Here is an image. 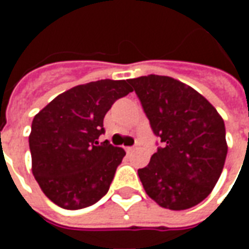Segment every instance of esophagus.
Instances as JSON below:
<instances>
[{"label": "esophagus", "mask_w": 249, "mask_h": 249, "mask_svg": "<svg viewBox=\"0 0 249 249\" xmlns=\"http://www.w3.org/2000/svg\"><path fill=\"white\" fill-rule=\"evenodd\" d=\"M125 149H126V152H128V153H130V152H135L136 149H137V146H126V148H125Z\"/></svg>", "instance_id": "esophagus-1"}]
</instances>
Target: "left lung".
Listing matches in <instances>:
<instances>
[{"instance_id":"8db88e82","label":"left lung","mask_w":249,"mask_h":249,"mask_svg":"<svg viewBox=\"0 0 249 249\" xmlns=\"http://www.w3.org/2000/svg\"><path fill=\"white\" fill-rule=\"evenodd\" d=\"M161 146L139 169L146 195L162 208H192L212 192L227 157L221 116L193 88L172 77L128 80Z\"/></svg>"}]
</instances>
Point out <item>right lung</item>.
I'll use <instances>...</instances> for the list:
<instances>
[{"mask_svg":"<svg viewBox=\"0 0 249 249\" xmlns=\"http://www.w3.org/2000/svg\"><path fill=\"white\" fill-rule=\"evenodd\" d=\"M132 92L125 80H98L61 93L36 114L29 148L32 172L45 196L64 209H81L107 195L125 151L98 142L104 117Z\"/></svg>","mask_w":249,"mask_h":249,"instance_id":"right-lung-1","label":"right lung"}]
</instances>
